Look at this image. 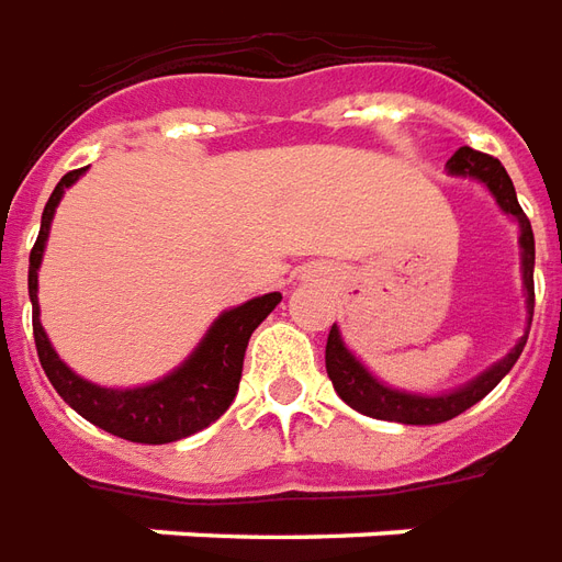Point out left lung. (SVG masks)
<instances>
[{"mask_svg": "<svg viewBox=\"0 0 562 562\" xmlns=\"http://www.w3.org/2000/svg\"><path fill=\"white\" fill-rule=\"evenodd\" d=\"M448 175L453 178H472L479 181L493 199L503 214H508L517 224V245H520V281H524V302H527V329L517 338V345L505 353L503 360L487 366L484 372L465 381L460 387L448 390V393H412V390H400L384 384L381 378L369 372V366L357 357V353L345 345L341 329L333 324L329 338H326V375L333 381V387L341 400L351 405L360 415L378 417V420H393V424H415V427H427V424H445L451 417L463 415L465 408H472L491 393L499 381H503L517 357L524 351L529 336V324H532V305H536V290H532V269H536V238H532V226H529L527 214L517 202L515 184L503 169V162L493 160L481 150L472 147H460L448 160Z\"/></svg>", "mask_w": 562, "mask_h": 562, "instance_id": "1", "label": "left lung"}]
</instances>
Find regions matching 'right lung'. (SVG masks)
Segmentation results:
<instances>
[{"mask_svg": "<svg viewBox=\"0 0 562 562\" xmlns=\"http://www.w3.org/2000/svg\"><path fill=\"white\" fill-rule=\"evenodd\" d=\"M83 172L87 169H75V172L59 178V184L54 187V193L47 199L42 229H38L33 254H30L33 336L42 369L50 378L54 390L83 420L97 424L99 429H105L111 436L142 441V445H166V441L187 439V436L214 424L233 405L250 333L274 312V305L281 302V293H266V296L241 302L236 308H226V312L217 314L184 363L175 366L169 375L157 378L150 384L102 387V384L81 378L59 360V353L54 351L45 326H42L38 269L45 260L47 236H50V224H54L59 199Z\"/></svg>", "mask_w": 562, "mask_h": 562, "instance_id": "obj_1", "label": "right lung"}]
</instances>
